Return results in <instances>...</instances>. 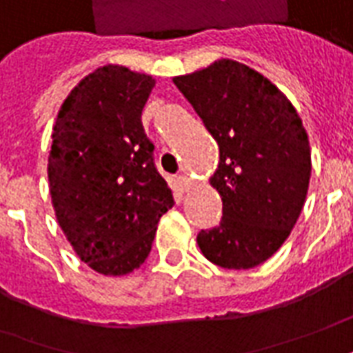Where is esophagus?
I'll return each mask as SVG.
<instances>
[{"label": "esophagus", "instance_id": "esophagus-1", "mask_svg": "<svg viewBox=\"0 0 353 353\" xmlns=\"http://www.w3.org/2000/svg\"><path fill=\"white\" fill-rule=\"evenodd\" d=\"M179 183H181V187H183L185 191H189V189L193 187V179L187 176V174H181V176H179Z\"/></svg>", "mask_w": 353, "mask_h": 353}]
</instances>
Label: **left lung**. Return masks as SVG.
<instances>
[{
    "label": "left lung",
    "mask_w": 353,
    "mask_h": 353,
    "mask_svg": "<svg viewBox=\"0 0 353 353\" xmlns=\"http://www.w3.org/2000/svg\"><path fill=\"white\" fill-rule=\"evenodd\" d=\"M174 83L219 147L210 183L223 216L196 243L219 268H256L279 250L304 208L312 152L302 120L268 78L231 59Z\"/></svg>",
    "instance_id": "obj_1"
}]
</instances>
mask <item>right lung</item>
<instances>
[{
  "label": "right lung",
  "instance_id": "right-lung-1",
  "mask_svg": "<svg viewBox=\"0 0 353 353\" xmlns=\"http://www.w3.org/2000/svg\"><path fill=\"white\" fill-rule=\"evenodd\" d=\"M152 88L147 74L101 66L70 91L53 128L48 176L57 221L80 260L103 275L137 270L174 206L141 124Z\"/></svg>",
  "mask_w": 353,
  "mask_h": 353
}]
</instances>
